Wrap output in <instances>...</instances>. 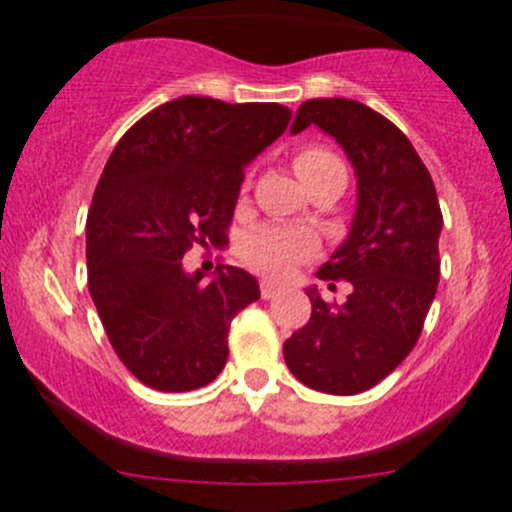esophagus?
<instances>
[{"mask_svg": "<svg viewBox=\"0 0 512 512\" xmlns=\"http://www.w3.org/2000/svg\"><path fill=\"white\" fill-rule=\"evenodd\" d=\"M278 291H281V286H278V283H273V281H261V296H263V298H273Z\"/></svg>", "mask_w": 512, "mask_h": 512, "instance_id": "34e87169", "label": "esophagus"}]
</instances>
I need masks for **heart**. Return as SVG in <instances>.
<instances>
[{
	"mask_svg": "<svg viewBox=\"0 0 512 512\" xmlns=\"http://www.w3.org/2000/svg\"><path fill=\"white\" fill-rule=\"evenodd\" d=\"M293 166H296V174L303 184L323 174L346 176L341 159L331 151L318 149V146L298 151ZM313 251H316V239H313L311 231L286 224L258 226L241 244V258L246 261V266L273 278L286 276L296 263L311 256Z\"/></svg>",
	"mask_w": 512,
	"mask_h": 512,
	"instance_id": "obj_1",
	"label": "heart"
}]
</instances>
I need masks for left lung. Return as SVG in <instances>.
<instances>
[{
	"label": "left lung",
	"instance_id": "left-lung-1",
	"mask_svg": "<svg viewBox=\"0 0 512 512\" xmlns=\"http://www.w3.org/2000/svg\"><path fill=\"white\" fill-rule=\"evenodd\" d=\"M311 124L336 139L356 174L351 229L316 276L346 278L353 291L328 306L308 286L311 318L283 343V358L303 386L356 396L396 371L421 336L438 288L443 216L426 164L386 116L353 99H308L291 134Z\"/></svg>",
	"mask_w": 512,
	"mask_h": 512
}]
</instances>
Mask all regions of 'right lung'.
Instances as JSON below:
<instances>
[{"label":"right lung","mask_w":512,"mask_h":512,"mask_svg":"<svg viewBox=\"0 0 512 512\" xmlns=\"http://www.w3.org/2000/svg\"><path fill=\"white\" fill-rule=\"evenodd\" d=\"M276 101L179 96L136 121L104 166L89 219V293L116 356L144 386H209L229 358V326L258 301L236 266L214 276L181 263L194 244H226L244 169L286 131Z\"/></svg>","instance_id":"obj_1"}]
</instances>
